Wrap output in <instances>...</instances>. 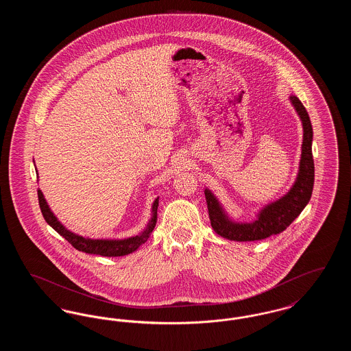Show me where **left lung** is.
I'll return each instance as SVG.
<instances>
[{"label": "left lung", "instance_id": "left-lung-1", "mask_svg": "<svg viewBox=\"0 0 351 351\" xmlns=\"http://www.w3.org/2000/svg\"><path fill=\"white\" fill-rule=\"evenodd\" d=\"M289 102L296 110L302 125V145L300 163L295 183L289 191L278 200L266 204L251 222H237L229 216L216 195L205 188V199L213 230L230 241L249 242L261 241L272 234L282 233L295 218L299 217L302 209L311 200L315 183V163L312 155L313 129L306 109L296 96H289Z\"/></svg>", "mask_w": 351, "mask_h": 351}]
</instances>
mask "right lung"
Segmentation results:
<instances>
[{
    "instance_id": "obj_1",
    "label": "right lung",
    "mask_w": 351,
    "mask_h": 351,
    "mask_svg": "<svg viewBox=\"0 0 351 351\" xmlns=\"http://www.w3.org/2000/svg\"><path fill=\"white\" fill-rule=\"evenodd\" d=\"M36 173H38V171H36ZM38 199H39V206H40L42 215L53 230H56L62 237H64L76 250L83 251L86 254H93V255H101V256H123V255H128V254H132L134 251L138 250L150 238L151 233L156 225V219H158L156 216H158L159 197H156L152 202L151 218L149 219L146 228L141 233L128 237V238H121V239H118V238L117 239L89 238V237H83V235H79V234L68 230L67 228L53 215L50 205L47 204V201L45 199V195L42 193L40 189H38Z\"/></svg>"
}]
</instances>
